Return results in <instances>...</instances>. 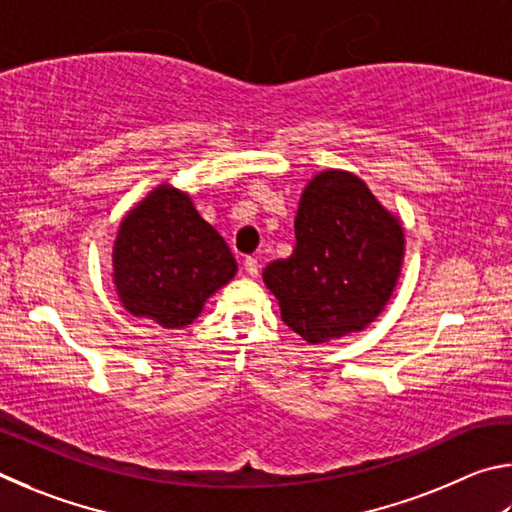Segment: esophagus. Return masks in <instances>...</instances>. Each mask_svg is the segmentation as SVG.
<instances>
[{
  "label": "esophagus",
  "mask_w": 512,
  "mask_h": 512,
  "mask_svg": "<svg viewBox=\"0 0 512 512\" xmlns=\"http://www.w3.org/2000/svg\"><path fill=\"white\" fill-rule=\"evenodd\" d=\"M242 265H245V272L247 276H251V279H256L258 276V270H261V265H258V261L254 256H247L245 261H242Z\"/></svg>",
  "instance_id": "34e87169"
}]
</instances>
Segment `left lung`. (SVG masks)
<instances>
[{
	"mask_svg": "<svg viewBox=\"0 0 512 512\" xmlns=\"http://www.w3.org/2000/svg\"><path fill=\"white\" fill-rule=\"evenodd\" d=\"M292 256L263 270L281 319L308 344L369 328L405 261V227L360 175L326 168L303 188Z\"/></svg>",
	"mask_w": 512,
	"mask_h": 512,
	"instance_id": "8db88e82",
	"label": "left lung"
}]
</instances>
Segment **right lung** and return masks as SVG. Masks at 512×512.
I'll list each match as a JSON object with an SVG mask.
<instances>
[{
	"label": "right lung",
	"mask_w": 512,
	"mask_h": 512,
	"mask_svg": "<svg viewBox=\"0 0 512 512\" xmlns=\"http://www.w3.org/2000/svg\"><path fill=\"white\" fill-rule=\"evenodd\" d=\"M238 272L218 229L191 195L157 184L123 215L112 245V281L130 315L177 330L200 317L211 294Z\"/></svg>",
	"instance_id": "obj_1"
}]
</instances>
